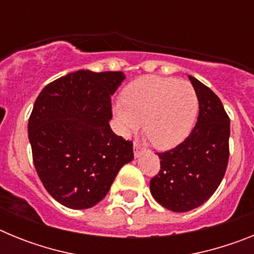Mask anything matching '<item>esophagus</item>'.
Here are the masks:
<instances>
[{"mask_svg":"<svg viewBox=\"0 0 254 254\" xmlns=\"http://www.w3.org/2000/svg\"><path fill=\"white\" fill-rule=\"evenodd\" d=\"M141 152H142V149H141V146L138 145V143L134 142L133 143V154H134V158H138L141 155Z\"/></svg>","mask_w":254,"mask_h":254,"instance_id":"1","label":"esophagus"}]
</instances>
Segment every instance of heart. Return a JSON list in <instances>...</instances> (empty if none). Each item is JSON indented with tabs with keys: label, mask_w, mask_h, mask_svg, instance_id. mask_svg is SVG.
I'll return each mask as SVG.
<instances>
[{
	"label": "heart",
	"mask_w": 254,
	"mask_h": 254,
	"mask_svg": "<svg viewBox=\"0 0 254 254\" xmlns=\"http://www.w3.org/2000/svg\"><path fill=\"white\" fill-rule=\"evenodd\" d=\"M194 87L174 77L145 76L123 91V102L114 105L121 133L137 132L143 122V134L158 150L178 146L190 133L198 114Z\"/></svg>",
	"instance_id": "1"
}]
</instances>
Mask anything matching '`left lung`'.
<instances>
[{
  "label": "left lung",
  "mask_w": 254,
  "mask_h": 254,
  "mask_svg": "<svg viewBox=\"0 0 254 254\" xmlns=\"http://www.w3.org/2000/svg\"><path fill=\"white\" fill-rule=\"evenodd\" d=\"M198 96L196 126L178 146L159 152L160 170L150 181L154 198L174 212L206 202L225 176L229 160L230 120L219 96L188 76Z\"/></svg>",
  "instance_id": "left-lung-1"
}]
</instances>
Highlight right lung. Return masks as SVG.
Instances as JSON below:
<instances>
[{"label":"right lung","instance_id":"1","mask_svg":"<svg viewBox=\"0 0 254 254\" xmlns=\"http://www.w3.org/2000/svg\"><path fill=\"white\" fill-rule=\"evenodd\" d=\"M121 71H76L38 95L29 118V141L38 176L56 201L75 210L95 206L133 159V143L109 126L111 96Z\"/></svg>","mask_w":254,"mask_h":254}]
</instances>
